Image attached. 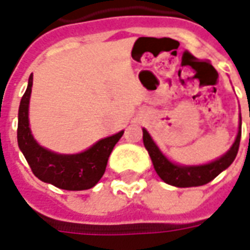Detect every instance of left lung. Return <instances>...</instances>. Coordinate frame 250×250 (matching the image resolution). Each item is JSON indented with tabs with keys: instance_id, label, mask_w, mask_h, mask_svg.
<instances>
[{
	"instance_id": "1",
	"label": "left lung",
	"mask_w": 250,
	"mask_h": 250,
	"mask_svg": "<svg viewBox=\"0 0 250 250\" xmlns=\"http://www.w3.org/2000/svg\"><path fill=\"white\" fill-rule=\"evenodd\" d=\"M240 139H241V114H240V125H238V132H237L234 143L224 155L205 165L188 166V165H178L170 161L157 146V143L148 134V131L143 128V143L148 151V155L151 158L155 171L163 182L175 188H194V186L209 184L218 174L229 167L236 159Z\"/></svg>"
}]
</instances>
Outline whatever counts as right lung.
<instances>
[{
	"label": "right lung",
	"mask_w": 250,
	"mask_h": 250,
	"mask_svg": "<svg viewBox=\"0 0 250 250\" xmlns=\"http://www.w3.org/2000/svg\"><path fill=\"white\" fill-rule=\"evenodd\" d=\"M33 75L21 99L19 108L17 142L26 162L37 178L62 190H87L93 188L103 177L109 154L125 131L107 136L77 154H59L39 145L32 135L29 125V102Z\"/></svg>",
	"instance_id": "1"
}]
</instances>
